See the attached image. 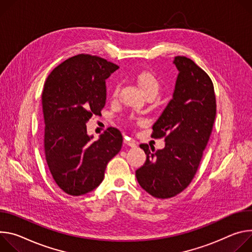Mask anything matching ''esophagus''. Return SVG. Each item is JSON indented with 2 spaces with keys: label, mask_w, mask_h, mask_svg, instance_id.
<instances>
[{
  "label": "esophagus",
  "mask_w": 252,
  "mask_h": 252,
  "mask_svg": "<svg viewBox=\"0 0 252 252\" xmlns=\"http://www.w3.org/2000/svg\"><path fill=\"white\" fill-rule=\"evenodd\" d=\"M124 143H125L126 145L130 146V147H136V143H135L134 141H132V140H129V139H125Z\"/></svg>",
  "instance_id": "1"
}]
</instances>
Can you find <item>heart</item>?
Listing matches in <instances>:
<instances>
[{
	"label": "heart",
	"instance_id": "heart-1",
	"mask_svg": "<svg viewBox=\"0 0 252 252\" xmlns=\"http://www.w3.org/2000/svg\"><path fill=\"white\" fill-rule=\"evenodd\" d=\"M135 80L141 87L146 96L156 95L160 88V82L157 76L150 71H141L135 75ZM119 92V85L116 84L113 89V96L116 97Z\"/></svg>",
	"mask_w": 252,
	"mask_h": 252
}]
</instances>
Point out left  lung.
Here are the masks:
<instances>
[{
    "label": "left lung",
    "mask_w": 252,
    "mask_h": 252,
    "mask_svg": "<svg viewBox=\"0 0 252 252\" xmlns=\"http://www.w3.org/2000/svg\"><path fill=\"white\" fill-rule=\"evenodd\" d=\"M179 71L173 98L154 123L153 138H164L165 147L140 144L146 162L136 170L140 186L156 198H170L192 181L208 143L216 115L210 77L191 59L176 56ZM151 147V146H150Z\"/></svg>",
    "instance_id": "8db88e82"
}]
</instances>
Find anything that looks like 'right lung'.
Segmentation results:
<instances>
[{"label": "right lung", "instance_id": "add662e5", "mask_svg": "<svg viewBox=\"0 0 252 252\" xmlns=\"http://www.w3.org/2000/svg\"><path fill=\"white\" fill-rule=\"evenodd\" d=\"M119 67L98 56L79 54L56 67L42 93L44 148L57 185L72 196L94 190L104 179L108 162L122 148L123 136L108 128L98 139L86 123L106 103L105 80Z\"/></svg>", "mask_w": 252, "mask_h": 252}]
</instances>
